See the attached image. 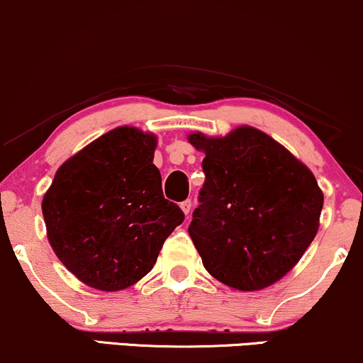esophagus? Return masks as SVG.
Returning <instances> with one entry per match:
<instances>
[{"mask_svg":"<svg viewBox=\"0 0 363 363\" xmlns=\"http://www.w3.org/2000/svg\"><path fill=\"white\" fill-rule=\"evenodd\" d=\"M180 207L183 210V213H185V216L189 217V213H190V210H191V200H185V202H182Z\"/></svg>","mask_w":363,"mask_h":363,"instance_id":"obj_1","label":"esophagus"}]
</instances>
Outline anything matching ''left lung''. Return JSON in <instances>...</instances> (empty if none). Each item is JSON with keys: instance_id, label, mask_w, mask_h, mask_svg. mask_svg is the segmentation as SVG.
Instances as JSON below:
<instances>
[{"instance_id": "obj_1", "label": "left lung", "mask_w": 363, "mask_h": 363, "mask_svg": "<svg viewBox=\"0 0 363 363\" xmlns=\"http://www.w3.org/2000/svg\"><path fill=\"white\" fill-rule=\"evenodd\" d=\"M205 183L189 234L203 267L232 289L261 291L296 266L315 239L323 191L311 169L269 134L239 126L189 134Z\"/></svg>"}]
</instances>
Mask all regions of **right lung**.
<instances>
[{"mask_svg": "<svg viewBox=\"0 0 363 363\" xmlns=\"http://www.w3.org/2000/svg\"><path fill=\"white\" fill-rule=\"evenodd\" d=\"M156 145L153 133L111 129L70 156L43 195L53 252L94 289L114 293L136 284L185 218L163 196Z\"/></svg>", "mask_w": 363, "mask_h": 363, "instance_id": "obj_1", "label": "right lung"}]
</instances>
